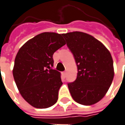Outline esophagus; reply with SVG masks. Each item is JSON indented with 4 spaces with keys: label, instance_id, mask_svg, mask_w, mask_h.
Returning <instances> with one entry per match:
<instances>
[{
    "label": "esophagus",
    "instance_id": "esophagus-1",
    "mask_svg": "<svg viewBox=\"0 0 125 125\" xmlns=\"http://www.w3.org/2000/svg\"><path fill=\"white\" fill-rule=\"evenodd\" d=\"M62 74H63V76H66V71H64V72H62Z\"/></svg>",
    "mask_w": 125,
    "mask_h": 125
}]
</instances>
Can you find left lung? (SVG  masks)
Returning a JSON list of instances; mask_svg holds the SVG:
<instances>
[{"label":"left lung","mask_w":125,"mask_h":125,"mask_svg":"<svg viewBox=\"0 0 125 125\" xmlns=\"http://www.w3.org/2000/svg\"><path fill=\"white\" fill-rule=\"evenodd\" d=\"M62 36L78 69L76 80L68 84L73 99L83 105L98 103L106 94L113 80V61L110 52L89 34L75 31Z\"/></svg>","instance_id":"obj_1"}]
</instances>
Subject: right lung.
I'll use <instances>...</instances> for the list:
<instances>
[{
    "instance_id": "add662e5",
    "label": "right lung",
    "mask_w": 125,
    "mask_h": 125,
    "mask_svg": "<svg viewBox=\"0 0 125 125\" xmlns=\"http://www.w3.org/2000/svg\"><path fill=\"white\" fill-rule=\"evenodd\" d=\"M66 44L62 34L42 32L30 39L16 54L12 70L23 99L37 109L52 106L62 86L61 73L52 69L54 52Z\"/></svg>"
}]
</instances>
